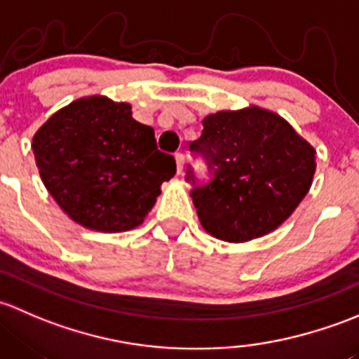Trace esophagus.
Instances as JSON below:
<instances>
[{"mask_svg":"<svg viewBox=\"0 0 359 359\" xmlns=\"http://www.w3.org/2000/svg\"><path fill=\"white\" fill-rule=\"evenodd\" d=\"M175 158H176V169H178V172H181L183 171V165H184V155L181 152H176Z\"/></svg>","mask_w":359,"mask_h":359,"instance_id":"obj_1","label":"esophagus"}]
</instances>
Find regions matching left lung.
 Instances as JSON below:
<instances>
[{
    "instance_id": "1",
    "label": "left lung",
    "mask_w": 359,
    "mask_h": 359,
    "mask_svg": "<svg viewBox=\"0 0 359 359\" xmlns=\"http://www.w3.org/2000/svg\"><path fill=\"white\" fill-rule=\"evenodd\" d=\"M190 143L210 172L194 184L191 201L207 233L224 242H249L271 233L301 204L316 171L315 149L283 117L252 105L221 110L202 121Z\"/></svg>"
}]
</instances>
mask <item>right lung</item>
I'll use <instances>...</instances> for the list:
<instances>
[{
	"instance_id": "add662e5",
	"label": "right lung",
	"mask_w": 359,
	"mask_h": 359,
	"mask_svg": "<svg viewBox=\"0 0 359 359\" xmlns=\"http://www.w3.org/2000/svg\"><path fill=\"white\" fill-rule=\"evenodd\" d=\"M44 187L76 223L103 233L140 226L176 175L150 126L133 119L131 105L86 97L55 112L32 138Z\"/></svg>"
}]
</instances>
